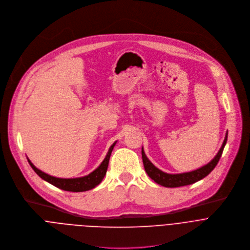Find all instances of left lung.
<instances>
[{"label":"left lung","mask_w":250,"mask_h":250,"mask_svg":"<svg viewBox=\"0 0 250 250\" xmlns=\"http://www.w3.org/2000/svg\"><path fill=\"white\" fill-rule=\"evenodd\" d=\"M227 140H228V132L226 134L224 143L220 148V151L218 152V154L216 155V157L206 166L189 171V172H184V173H177V174H170V173H167L162 171L161 169H159L158 167H156L149 160L146 158L144 148L142 147V159H143V164H144V167L146 172L147 173V175L151 177L156 183L165 186V187H180V186H185V185H189V184H193L199 180L203 179L204 177H206L217 166V164L220 161V158L223 154L224 147L227 144Z\"/></svg>","instance_id":"left-lung-1"}]
</instances>
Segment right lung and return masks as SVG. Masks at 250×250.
<instances>
[{
    "mask_svg": "<svg viewBox=\"0 0 250 250\" xmlns=\"http://www.w3.org/2000/svg\"><path fill=\"white\" fill-rule=\"evenodd\" d=\"M115 144H116V142H114L111 145L105 159L101 164V166H99L96 169H94L92 172H90L89 174H87L85 176H82V177H77V178H59V177L51 176V175H49V174L41 171L37 167H35L34 165L29 161L28 158H27V161H28L30 167H32V169L36 172V174L39 177H41L43 180L49 182L50 184H52L62 190H65V191L83 192V191H87V190L94 188L104 178V176L106 174L107 167H108L109 159H110L112 149H113Z\"/></svg>",
    "mask_w": 250,
    "mask_h": 250,
    "instance_id": "obj_1",
    "label": "right lung"
}]
</instances>
